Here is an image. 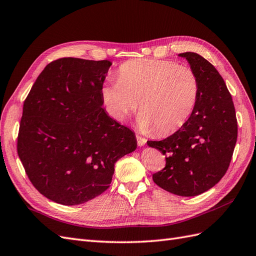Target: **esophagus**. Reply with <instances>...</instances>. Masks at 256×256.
Listing matches in <instances>:
<instances>
[{"label":"esophagus","mask_w":256,"mask_h":256,"mask_svg":"<svg viewBox=\"0 0 256 256\" xmlns=\"http://www.w3.org/2000/svg\"><path fill=\"white\" fill-rule=\"evenodd\" d=\"M136 141H138V146H144L146 144V138H144L140 136H136Z\"/></svg>","instance_id":"34e87169"}]
</instances>
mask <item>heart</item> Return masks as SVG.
Masks as SVG:
<instances>
[{
	"label": "heart",
	"mask_w": 256,
	"mask_h": 256,
	"mask_svg": "<svg viewBox=\"0 0 256 256\" xmlns=\"http://www.w3.org/2000/svg\"><path fill=\"white\" fill-rule=\"evenodd\" d=\"M200 95L196 74L171 60H134L124 63L118 80L106 83L102 98L112 118L122 122L136 110L143 132L156 129L168 134L182 127L194 111Z\"/></svg>",
	"instance_id": "b5f03b06"
}]
</instances>
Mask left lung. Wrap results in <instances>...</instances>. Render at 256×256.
I'll return each mask as SVG.
<instances>
[{"mask_svg":"<svg viewBox=\"0 0 256 256\" xmlns=\"http://www.w3.org/2000/svg\"><path fill=\"white\" fill-rule=\"evenodd\" d=\"M178 56L187 60L198 76L196 106L174 134L147 145L166 154V168L152 175L156 184L176 196H196L226 173L237 141V120L226 82L214 65L194 52Z\"/></svg>","mask_w":256,"mask_h":256,"instance_id":"obj_1","label":"left lung"}]
</instances>
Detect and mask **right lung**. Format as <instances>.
Instances as JSON below:
<instances>
[{
	"label": "right lung",
	"instance_id": "add662e5",
	"mask_svg": "<svg viewBox=\"0 0 256 256\" xmlns=\"http://www.w3.org/2000/svg\"><path fill=\"white\" fill-rule=\"evenodd\" d=\"M112 63L64 58L30 88L18 154L30 182L53 202L80 205L110 187L116 161L136 150L134 131L106 113L102 88Z\"/></svg>",
	"mask_w": 256,
	"mask_h": 256
}]
</instances>
